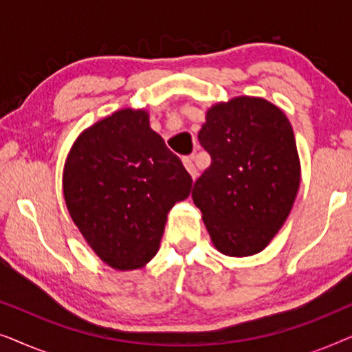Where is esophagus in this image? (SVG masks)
Instances as JSON below:
<instances>
[{
  "instance_id": "esophagus-1",
  "label": "esophagus",
  "mask_w": 352,
  "mask_h": 352,
  "mask_svg": "<svg viewBox=\"0 0 352 352\" xmlns=\"http://www.w3.org/2000/svg\"><path fill=\"white\" fill-rule=\"evenodd\" d=\"M182 162H184V166H186V170L189 171V175L195 179L199 173H197V168L194 165V158H192V157H184V158H182Z\"/></svg>"
}]
</instances>
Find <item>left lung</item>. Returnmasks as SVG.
Instances as JSON below:
<instances>
[{"label":"left lung","mask_w":352,"mask_h":352,"mask_svg":"<svg viewBox=\"0 0 352 352\" xmlns=\"http://www.w3.org/2000/svg\"><path fill=\"white\" fill-rule=\"evenodd\" d=\"M211 165L192 199L214 247L228 256L266 248L290 214L300 189V158L292 124L259 98L230 99L206 113L199 133Z\"/></svg>","instance_id":"obj_1"}]
</instances>
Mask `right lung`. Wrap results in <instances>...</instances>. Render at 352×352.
I'll list each match as a JSON object with an SVG mask.
<instances>
[{
  "label": "right lung",
  "mask_w": 352,
  "mask_h": 352,
  "mask_svg": "<svg viewBox=\"0 0 352 352\" xmlns=\"http://www.w3.org/2000/svg\"><path fill=\"white\" fill-rule=\"evenodd\" d=\"M190 189V175L148 126L144 110H118L81 133L64 168L72 219L96 254L118 271L155 256L168 211Z\"/></svg>",
  "instance_id": "1"
}]
</instances>
